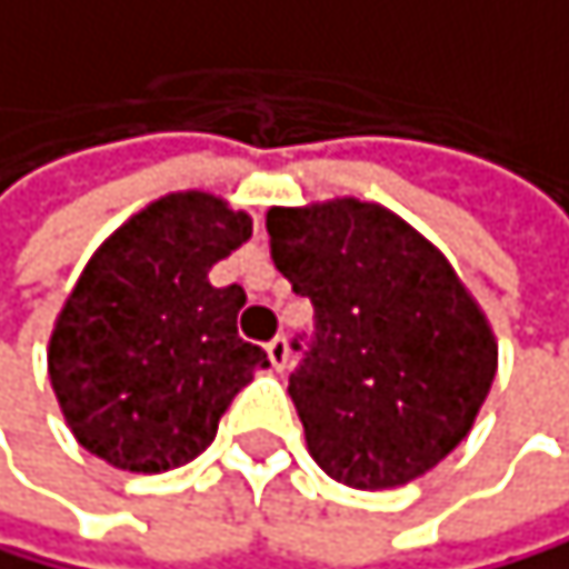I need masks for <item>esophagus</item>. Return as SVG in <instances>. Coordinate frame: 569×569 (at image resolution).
<instances>
[{
  "instance_id": "obj_1",
  "label": "esophagus",
  "mask_w": 569,
  "mask_h": 569,
  "mask_svg": "<svg viewBox=\"0 0 569 569\" xmlns=\"http://www.w3.org/2000/svg\"><path fill=\"white\" fill-rule=\"evenodd\" d=\"M266 353H269V360H272L276 370H287V363H290V342H287V336H276L266 346Z\"/></svg>"
}]
</instances>
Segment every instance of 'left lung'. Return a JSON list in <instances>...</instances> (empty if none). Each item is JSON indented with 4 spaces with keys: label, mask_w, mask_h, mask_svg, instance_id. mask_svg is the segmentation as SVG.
Here are the masks:
<instances>
[{
    "label": "left lung",
    "mask_w": 569,
    "mask_h": 569,
    "mask_svg": "<svg viewBox=\"0 0 569 569\" xmlns=\"http://www.w3.org/2000/svg\"><path fill=\"white\" fill-rule=\"evenodd\" d=\"M266 227L276 269L315 303V336L290 373L311 458L353 490L427 476L469 437L497 378L476 297L378 202L272 206Z\"/></svg>",
    "instance_id": "obj_1"
}]
</instances>
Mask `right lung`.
Masks as SVG:
<instances>
[{
	"label": "right lung",
	"mask_w": 569,
	"mask_h": 569,
	"mask_svg": "<svg viewBox=\"0 0 569 569\" xmlns=\"http://www.w3.org/2000/svg\"><path fill=\"white\" fill-rule=\"evenodd\" d=\"M251 237V216L209 191H170L93 251L48 342L72 437L124 472L199 458L233 395L269 367L237 336L244 290L209 269Z\"/></svg>",
	"instance_id": "add662e5"
}]
</instances>
